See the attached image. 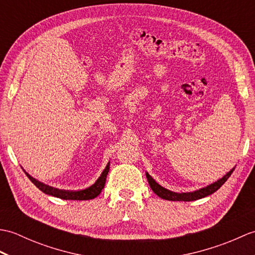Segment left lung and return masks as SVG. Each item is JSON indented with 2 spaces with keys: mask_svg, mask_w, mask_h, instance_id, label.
<instances>
[{
  "mask_svg": "<svg viewBox=\"0 0 255 255\" xmlns=\"http://www.w3.org/2000/svg\"><path fill=\"white\" fill-rule=\"evenodd\" d=\"M236 166L232 167V169L227 173L226 175H224L217 182H215L213 184H210V185L203 187L200 189H197V191L195 192H191V193H175V192H172L169 191V189H166L165 187L161 186L160 184L156 183L154 181V178H152L148 172H145V176L148 178V182H149V185L151 187V189L158 195L159 197L166 199V200H173V202H192V200H197L200 198H204L206 196H208V195H211L213 193H215L216 191H218V189L224 185L225 182L228 180L230 177V175L232 174V172L235 171Z\"/></svg>",
  "mask_w": 255,
  "mask_h": 255,
  "instance_id": "obj_1",
  "label": "left lung"
}]
</instances>
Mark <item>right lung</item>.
I'll return each instance as SVG.
<instances>
[{
  "instance_id": "obj_1",
  "label": "right lung",
  "mask_w": 255,
  "mask_h": 255,
  "mask_svg": "<svg viewBox=\"0 0 255 255\" xmlns=\"http://www.w3.org/2000/svg\"><path fill=\"white\" fill-rule=\"evenodd\" d=\"M108 171H110V162H108L104 171L102 172V174L100 175L99 178H97L93 185H91L90 187L85 188V189H81V191H62V189L51 187L49 185H46V184H44V183L37 181L36 178L30 176L28 173L24 170L25 174L28 176L29 180L34 183V185L39 188L41 192H44L47 195H51V196H55V197L61 198V199H66V200H68V199L69 200H88V199H93V198L99 196L102 192V189L105 186Z\"/></svg>"
}]
</instances>
